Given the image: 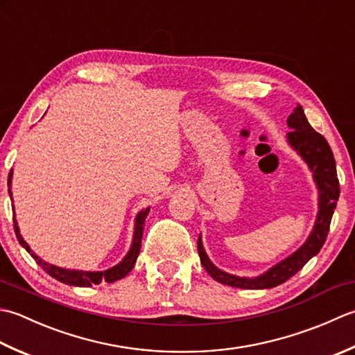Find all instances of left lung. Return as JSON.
Here are the masks:
<instances>
[{
	"instance_id": "obj_1",
	"label": "left lung",
	"mask_w": 355,
	"mask_h": 355,
	"mask_svg": "<svg viewBox=\"0 0 355 355\" xmlns=\"http://www.w3.org/2000/svg\"><path fill=\"white\" fill-rule=\"evenodd\" d=\"M286 124L291 130V132L286 133L288 146L308 165L309 171L313 173L317 193H319V204H317L319 211L315 216L314 227L300 248L295 250L293 254H289L284 260H280L279 263L272 265L270 270L254 277L236 276V274H230L218 268L209 260L204 243H202V236L199 234L198 251L200 263L209 276L219 284L242 289H268L282 285L288 279H291L295 272H299L311 257L319 254L324 241H327L329 223L340 196L334 155H332V150L328 146L327 139L309 125L302 105L294 108L286 119Z\"/></svg>"
}]
</instances>
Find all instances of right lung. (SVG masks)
Segmentation results:
<instances>
[{
	"label": "right lung",
	"mask_w": 355,
	"mask_h": 355,
	"mask_svg": "<svg viewBox=\"0 0 355 355\" xmlns=\"http://www.w3.org/2000/svg\"><path fill=\"white\" fill-rule=\"evenodd\" d=\"M12 178H13V168L9 173V179H7V187H9V196L13 202L12 198ZM13 208V207H12ZM150 207L141 209L139 213L136 214L135 218V231H133V241L132 245H130V250L127 251V254L124 259L121 260L119 263H116L112 268L104 270V271H84V270H69V268H61V266H56L42 260L40 256H36L35 252L28 247V243L24 241L23 236L19 233V227L17 222V214L13 213V228H15L17 239L21 243L28 254H31L36 263H38L42 270H44L47 274H50L53 279L62 282V284L70 285V286H92V285H99L101 282H107V284H113V282L124 279L127 274L133 270V266L136 263V259L139 256L141 251V242H142V231L144 225H146V218L148 216Z\"/></svg>",
	"instance_id": "add662e5"
}]
</instances>
